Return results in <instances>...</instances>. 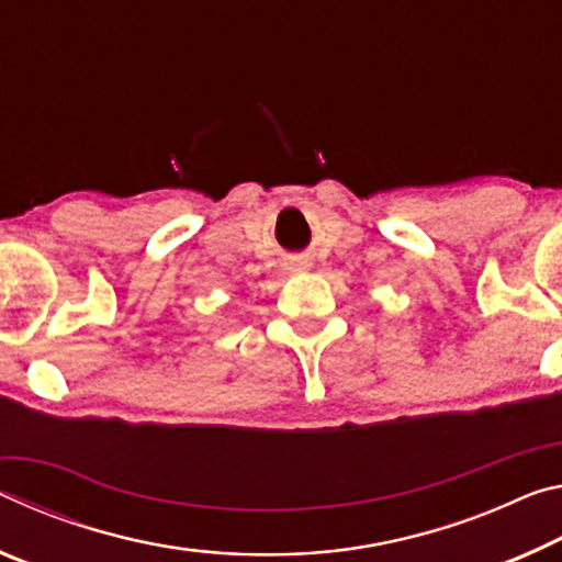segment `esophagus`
<instances>
[{"label":"esophagus","mask_w":562,"mask_h":562,"mask_svg":"<svg viewBox=\"0 0 562 562\" xmlns=\"http://www.w3.org/2000/svg\"><path fill=\"white\" fill-rule=\"evenodd\" d=\"M286 269L291 273H303V271L311 269V261L306 259V256H291V259L286 261Z\"/></svg>","instance_id":"1"}]
</instances>
